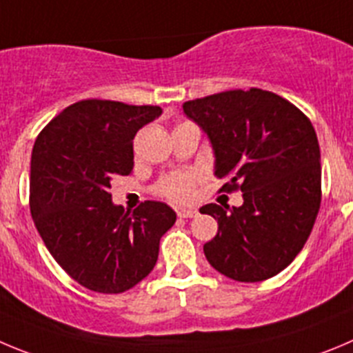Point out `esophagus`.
I'll list each match as a JSON object with an SVG mask.
<instances>
[{
	"label": "esophagus",
	"instance_id": "obj_1",
	"mask_svg": "<svg viewBox=\"0 0 353 353\" xmlns=\"http://www.w3.org/2000/svg\"><path fill=\"white\" fill-rule=\"evenodd\" d=\"M196 210L195 209H179L177 210V217H184V219H188V217H195L196 216Z\"/></svg>",
	"mask_w": 353,
	"mask_h": 353
}]
</instances>
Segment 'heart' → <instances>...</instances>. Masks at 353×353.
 <instances>
[{"mask_svg":"<svg viewBox=\"0 0 353 353\" xmlns=\"http://www.w3.org/2000/svg\"><path fill=\"white\" fill-rule=\"evenodd\" d=\"M199 174L195 170L172 172L161 177L154 186V193L176 203H188L195 196V186Z\"/></svg>","mask_w":353,"mask_h":353,"instance_id":"1","label":"heart"}]
</instances>
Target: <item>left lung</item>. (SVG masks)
Instances as JSON below:
<instances>
[{
  "label": "left lung",
  "mask_w": 353,
  "mask_h": 353,
  "mask_svg": "<svg viewBox=\"0 0 353 353\" xmlns=\"http://www.w3.org/2000/svg\"><path fill=\"white\" fill-rule=\"evenodd\" d=\"M212 143L219 192H242L232 210L200 209L217 219L205 258L236 282H261L288 268L321 209V150L310 118L261 88L226 90L183 104Z\"/></svg>",
  "instance_id": "8db88e82"
}]
</instances>
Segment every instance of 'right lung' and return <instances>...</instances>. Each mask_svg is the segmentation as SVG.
Here are the masks:
<instances>
[{
    "instance_id": "right-lung-1",
    "label": "right lung",
    "mask_w": 353,
    "mask_h": 353,
    "mask_svg": "<svg viewBox=\"0 0 353 353\" xmlns=\"http://www.w3.org/2000/svg\"><path fill=\"white\" fill-rule=\"evenodd\" d=\"M158 106L85 99L59 113L34 141L29 205L36 230L72 281L120 294L150 275L160 239L176 223L167 203L134 212L111 202V181L134 169V137Z\"/></svg>"
}]
</instances>
